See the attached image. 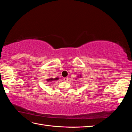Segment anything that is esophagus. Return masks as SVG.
Masks as SVG:
<instances>
[{
	"mask_svg": "<svg viewBox=\"0 0 132 132\" xmlns=\"http://www.w3.org/2000/svg\"><path fill=\"white\" fill-rule=\"evenodd\" d=\"M63 80H64L65 81H67L68 80V77L64 78H63Z\"/></svg>",
	"mask_w": 132,
	"mask_h": 132,
	"instance_id": "34e87169",
	"label": "esophagus"
}]
</instances>
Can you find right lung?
I'll use <instances>...</instances> for the list:
<instances>
[{
	"label": "right lung",
	"instance_id": "1",
	"mask_svg": "<svg viewBox=\"0 0 132 132\" xmlns=\"http://www.w3.org/2000/svg\"><path fill=\"white\" fill-rule=\"evenodd\" d=\"M58 78H50V79H47V81H53V80H58Z\"/></svg>",
	"mask_w": 132,
	"mask_h": 132
}]
</instances>
